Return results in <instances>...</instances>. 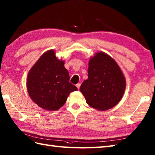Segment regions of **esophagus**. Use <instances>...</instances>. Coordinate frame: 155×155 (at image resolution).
<instances>
[{
	"mask_svg": "<svg viewBox=\"0 0 155 155\" xmlns=\"http://www.w3.org/2000/svg\"><path fill=\"white\" fill-rule=\"evenodd\" d=\"M80 85H81V84H76V87H78V89H80Z\"/></svg>",
	"mask_w": 155,
	"mask_h": 155,
	"instance_id": "34e87169",
	"label": "esophagus"
}]
</instances>
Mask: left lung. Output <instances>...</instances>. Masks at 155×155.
<instances>
[{
    "label": "left lung",
    "mask_w": 155,
    "mask_h": 155,
    "mask_svg": "<svg viewBox=\"0 0 155 155\" xmlns=\"http://www.w3.org/2000/svg\"><path fill=\"white\" fill-rule=\"evenodd\" d=\"M88 66V78L80 89L86 103L98 111L113 108L121 101L126 88V80L121 68L104 51L89 58Z\"/></svg>",
    "instance_id": "obj_1"
}]
</instances>
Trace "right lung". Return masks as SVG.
I'll return each instance as SVG.
<instances>
[{"label": "right lung", "instance_id": "obj_1", "mask_svg": "<svg viewBox=\"0 0 155 155\" xmlns=\"http://www.w3.org/2000/svg\"><path fill=\"white\" fill-rule=\"evenodd\" d=\"M65 61L58 59L55 50L44 52L30 70L26 88L30 97L46 111H56L78 88L70 83Z\"/></svg>", "mask_w": 155, "mask_h": 155}]
</instances>
